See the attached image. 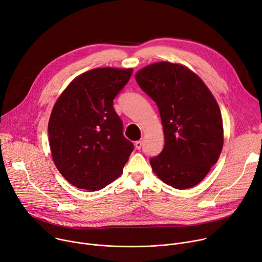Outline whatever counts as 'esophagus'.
<instances>
[{
	"instance_id": "1",
	"label": "esophagus",
	"mask_w": 262,
	"mask_h": 262,
	"mask_svg": "<svg viewBox=\"0 0 262 262\" xmlns=\"http://www.w3.org/2000/svg\"><path fill=\"white\" fill-rule=\"evenodd\" d=\"M142 144H143V142H142V140H139V141L135 142V146H136L137 149H140L142 147Z\"/></svg>"
}]
</instances>
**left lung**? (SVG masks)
<instances>
[{
    "label": "left lung",
    "instance_id": "left-lung-1",
    "mask_svg": "<svg viewBox=\"0 0 262 262\" xmlns=\"http://www.w3.org/2000/svg\"><path fill=\"white\" fill-rule=\"evenodd\" d=\"M139 86L157 103L165 145L150 159L154 172L176 189L198 185L224 145L220 106L204 81L188 68L161 61L138 71Z\"/></svg>",
    "mask_w": 262,
    "mask_h": 262
}]
</instances>
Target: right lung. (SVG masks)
Instances as JSON below:
<instances>
[{
	"mask_svg": "<svg viewBox=\"0 0 262 262\" xmlns=\"http://www.w3.org/2000/svg\"><path fill=\"white\" fill-rule=\"evenodd\" d=\"M133 69L98 68L76 77L53 106L48 124L55 166L73 186L96 191L123 171L134 144L113 100Z\"/></svg>",
	"mask_w": 262,
	"mask_h": 262,
	"instance_id": "1",
	"label": "right lung"
}]
</instances>
